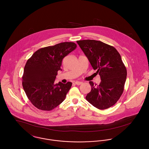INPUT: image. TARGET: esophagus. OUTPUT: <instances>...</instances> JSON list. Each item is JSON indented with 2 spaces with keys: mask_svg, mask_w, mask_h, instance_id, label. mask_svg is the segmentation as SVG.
Returning a JSON list of instances; mask_svg holds the SVG:
<instances>
[{
  "mask_svg": "<svg viewBox=\"0 0 149 149\" xmlns=\"http://www.w3.org/2000/svg\"><path fill=\"white\" fill-rule=\"evenodd\" d=\"M82 83H82V82H81V81H75V84H76V85H78V86L81 85Z\"/></svg>",
  "mask_w": 149,
  "mask_h": 149,
  "instance_id": "1",
  "label": "esophagus"
}]
</instances>
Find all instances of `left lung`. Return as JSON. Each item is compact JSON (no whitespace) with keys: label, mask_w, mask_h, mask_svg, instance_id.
<instances>
[{"label":"left lung","mask_w":149,"mask_h":149,"mask_svg":"<svg viewBox=\"0 0 149 149\" xmlns=\"http://www.w3.org/2000/svg\"><path fill=\"white\" fill-rule=\"evenodd\" d=\"M100 77L99 85L90 81L91 91L86 98L94 107L104 110L113 106L121 96L127 79V69L114 47L95 40L77 41Z\"/></svg>","instance_id":"obj_1"}]
</instances>
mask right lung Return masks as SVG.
I'll return each instance as SVG.
<instances>
[{
    "label": "right lung",
    "mask_w": 149,
    "mask_h": 149,
    "mask_svg": "<svg viewBox=\"0 0 149 149\" xmlns=\"http://www.w3.org/2000/svg\"><path fill=\"white\" fill-rule=\"evenodd\" d=\"M77 45L63 42L37 50L28 59L22 76V87L31 103L38 109L50 111L66 98L72 83L54 84L63 58Z\"/></svg>",
    "instance_id": "right-lung-1"
}]
</instances>
